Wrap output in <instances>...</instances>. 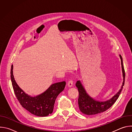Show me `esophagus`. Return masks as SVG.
<instances>
[{
    "mask_svg": "<svg viewBox=\"0 0 132 132\" xmlns=\"http://www.w3.org/2000/svg\"><path fill=\"white\" fill-rule=\"evenodd\" d=\"M67 85L69 87H71L73 85V81L72 80H69L68 82V84H67Z\"/></svg>",
    "mask_w": 132,
    "mask_h": 132,
    "instance_id": "1",
    "label": "esophagus"
}]
</instances>
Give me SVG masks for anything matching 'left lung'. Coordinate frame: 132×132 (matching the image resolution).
I'll list each match as a JSON object with an SVG mask.
<instances>
[{"label": "left lung", "mask_w": 132, "mask_h": 132, "mask_svg": "<svg viewBox=\"0 0 132 132\" xmlns=\"http://www.w3.org/2000/svg\"><path fill=\"white\" fill-rule=\"evenodd\" d=\"M119 56L121 62L123 82L121 89L113 97H112L109 100L105 101H101L95 99L88 95L80 80L77 81L76 86L78 88L79 92L78 105L80 111L83 114L90 116L103 112L109 109L118 99L123 86L124 85L125 76V70L123 65V59L121 55H119Z\"/></svg>", "instance_id": "left-lung-1"}]
</instances>
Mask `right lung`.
<instances>
[{"instance_id":"1","label":"right lung","mask_w":132,"mask_h":132,"mask_svg":"<svg viewBox=\"0 0 132 132\" xmlns=\"http://www.w3.org/2000/svg\"><path fill=\"white\" fill-rule=\"evenodd\" d=\"M11 80L15 96L20 104L31 114L38 117H46L52 113L55 100L65 87L66 82L54 83L36 96L27 94L16 84L13 75V65L11 67Z\"/></svg>"}]
</instances>
